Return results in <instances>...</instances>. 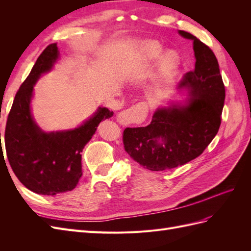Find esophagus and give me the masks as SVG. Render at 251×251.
<instances>
[{"instance_id": "obj_1", "label": "esophagus", "mask_w": 251, "mask_h": 251, "mask_svg": "<svg viewBox=\"0 0 251 251\" xmlns=\"http://www.w3.org/2000/svg\"><path fill=\"white\" fill-rule=\"evenodd\" d=\"M149 114V104L146 101L136 103L128 109L120 112L117 116V120L121 125L141 124L147 119Z\"/></svg>"}]
</instances>
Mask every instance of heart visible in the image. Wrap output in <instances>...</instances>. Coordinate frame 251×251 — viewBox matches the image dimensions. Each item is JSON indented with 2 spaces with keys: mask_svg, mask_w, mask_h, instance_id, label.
<instances>
[{
  "mask_svg": "<svg viewBox=\"0 0 251 251\" xmlns=\"http://www.w3.org/2000/svg\"><path fill=\"white\" fill-rule=\"evenodd\" d=\"M162 51V47L158 43H149L144 53V59L151 60L157 58ZM179 55L175 51H168L164 53V55L160 60V73L162 76H170L179 66Z\"/></svg>",
  "mask_w": 251,
  "mask_h": 251,
  "instance_id": "obj_1",
  "label": "heart"
}]
</instances>
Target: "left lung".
Segmentation results:
<instances>
[{
    "label": "left lung",
    "instance_id": "1",
    "mask_svg": "<svg viewBox=\"0 0 251 251\" xmlns=\"http://www.w3.org/2000/svg\"><path fill=\"white\" fill-rule=\"evenodd\" d=\"M179 33L194 41L196 57L195 68L180 83L191 88L187 104L158 109L148 126L124 132L126 153L150 171L171 170L199 157L222 120L225 87L215 53L193 34L183 30Z\"/></svg>",
    "mask_w": 251,
    "mask_h": 251
}]
</instances>
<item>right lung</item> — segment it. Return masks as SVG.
<instances>
[{
  "instance_id": "add662e5",
  "label": "right lung",
  "mask_w": 251,
  "mask_h": 251,
  "mask_svg": "<svg viewBox=\"0 0 251 251\" xmlns=\"http://www.w3.org/2000/svg\"><path fill=\"white\" fill-rule=\"evenodd\" d=\"M58 57L57 44H50L32 67L14 97L5 128V149L14 175L30 191L54 196L76 187L82 176L81 151L102 120L113 116L100 108L81 126L71 131L45 133L30 112L33 85ZM2 149V148H1Z\"/></svg>"
}]
</instances>
